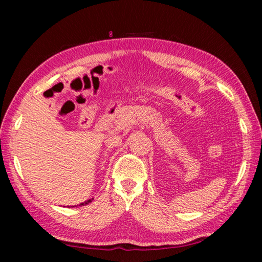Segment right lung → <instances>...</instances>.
Listing matches in <instances>:
<instances>
[{
  "label": "right lung",
  "instance_id": "obj_1",
  "mask_svg": "<svg viewBox=\"0 0 262 262\" xmlns=\"http://www.w3.org/2000/svg\"><path fill=\"white\" fill-rule=\"evenodd\" d=\"M92 200H94V199H89V200H86V201H84V202H82V203H79V205H76L75 207H81V206H86V205H89V203L90 202H92Z\"/></svg>",
  "mask_w": 262,
  "mask_h": 262
}]
</instances>
